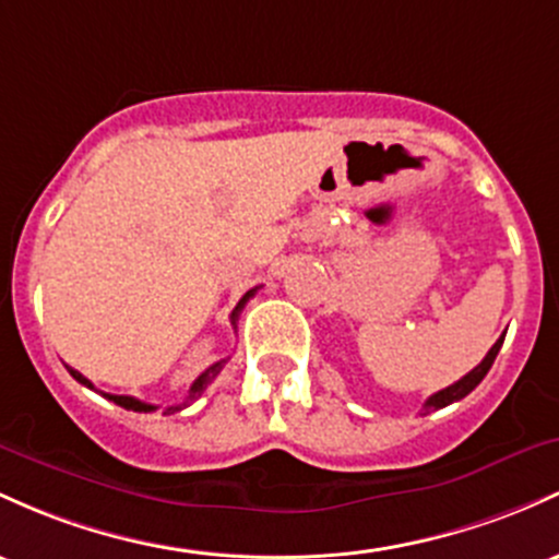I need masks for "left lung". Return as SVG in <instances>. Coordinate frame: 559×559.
Returning <instances> with one entry per match:
<instances>
[{
  "instance_id": "left-lung-1",
  "label": "left lung",
  "mask_w": 559,
  "mask_h": 559,
  "mask_svg": "<svg viewBox=\"0 0 559 559\" xmlns=\"http://www.w3.org/2000/svg\"><path fill=\"white\" fill-rule=\"evenodd\" d=\"M501 345H504V336H499V340H496V345L488 349L486 358H483L480 364H477L475 369L467 373V377H462V379H459V382H453L451 388H445V390L435 392V395H429L427 403H425V408H421V414H429V411L445 408V406H451V403H456V401H462V397H467L469 392L475 390L477 384L483 382V379H486V373L490 371V366H493V360H496V355H499Z\"/></svg>"
}]
</instances>
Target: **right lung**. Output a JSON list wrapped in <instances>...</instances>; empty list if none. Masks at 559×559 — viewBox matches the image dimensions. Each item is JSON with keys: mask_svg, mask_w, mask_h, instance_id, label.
Masks as SVG:
<instances>
[{"mask_svg": "<svg viewBox=\"0 0 559 559\" xmlns=\"http://www.w3.org/2000/svg\"><path fill=\"white\" fill-rule=\"evenodd\" d=\"M254 292L257 289H249L247 294H243L241 299H238V305H236V310L230 312V323H233V329H236V323H238V316H241V310L247 308V302L251 297H254ZM228 364V358H223V360H217V364H212L210 369H206L204 373H201L199 379H195L193 384H190V390H188V397L182 403H177V406H169L167 408V414L171 411V414H175V411H180V408H186L188 403H193L195 397H201V392H204L206 388H210V384L214 382V377H217L219 371H223V366ZM66 369H69V373L73 379H76V382H82L84 388H90V390H95V384L90 382L87 377H84V373H79L76 369H71V366H66ZM103 395L108 397V401H114L116 406H121V408H127V411H140V414H148V411H156L158 406H153V403H143V401H138V397H132V395H108V392H103Z\"/></svg>", "mask_w": 559, "mask_h": 559, "instance_id": "add662e5", "label": "right lung"}]
</instances>
